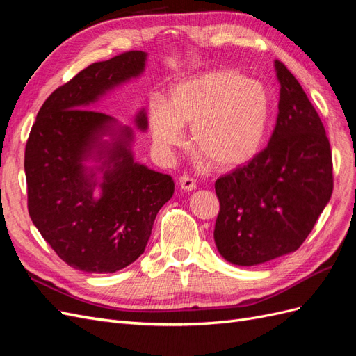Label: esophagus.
I'll return each mask as SVG.
<instances>
[{"label": "esophagus", "instance_id": "obj_1", "mask_svg": "<svg viewBox=\"0 0 356 356\" xmlns=\"http://www.w3.org/2000/svg\"><path fill=\"white\" fill-rule=\"evenodd\" d=\"M178 184H179V187L182 190H186V191H191V190L196 188V181L193 179V178H190V177H187V175H182L178 179Z\"/></svg>", "mask_w": 356, "mask_h": 356}]
</instances>
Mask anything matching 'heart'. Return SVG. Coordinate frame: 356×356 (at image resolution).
Instances as JSON below:
<instances>
[{"label":"heart","mask_w":356,"mask_h":356,"mask_svg":"<svg viewBox=\"0 0 356 356\" xmlns=\"http://www.w3.org/2000/svg\"><path fill=\"white\" fill-rule=\"evenodd\" d=\"M148 117L161 153L182 145V126H191V144L209 165L233 170L250 163L263 149L272 98L260 81L233 70H212L172 86L168 102H149Z\"/></svg>","instance_id":"1"}]
</instances>
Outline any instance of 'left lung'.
<instances>
[{
    "label": "left lung",
    "instance_id": "left-lung-1",
    "mask_svg": "<svg viewBox=\"0 0 356 356\" xmlns=\"http://www.w3.org/2000/svg\"><path fill=\"white\" fill-rule=\"evenodd\" d=\"M277 118L268 145L215 181L220 212L213 239L236 266H257L297 251L330 202L331 148L303 88L275 60Z\"/></svg>",
    "mask_w": 356,
    "mask_h": 356
}]
</instances>
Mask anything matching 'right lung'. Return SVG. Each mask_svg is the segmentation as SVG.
Instances as JSON below:
<instances>
[{
    "instance_id": "right-lung-1",
    "label": "right lung",
    "mask_w": 356,
    "mask_h": 356,
    "mask_svg": "<svg viewBox=\"0 0 356 356\" xmlns=\"http://www.w3.org/2000/svg\"><path fill=\"white\" fill-rule=\"evenodd\" d=\"M147 56L127 51L79 72L42 104L26 143L29 217L62 260L86 273H114L144 254L175 190L170 175L135 160L131 126L92 110L141 77ZM134 124L147 132L145 108Z\"/></svg>"
}]
</instances>
